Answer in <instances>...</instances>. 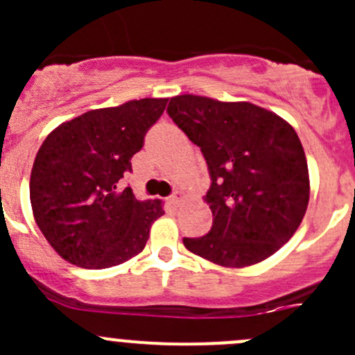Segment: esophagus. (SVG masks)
<instances>
[{
    "instance_id": "obj_1",
    "label": "esophagus",
    "mask_w": 355,
    "mask_h": 355,
    "mask_svg": "<svg viewBox=\"0 0 355 355\" xmlns=\"http://www.w3.org/2000/svg\"><path fill=\"white\" fill-rule=\"evenodd\" d=\"M182 199H184V192H182V191H175L173 194L170 196V199H168V200H170V202L173 204V206H177V204H180Z\"/></svg>"
}]
</instances>
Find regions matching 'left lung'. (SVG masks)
Returning <instances> with one entry per match:
<instances>
[{
  "label": "left lung",
  "instance_id": "left-lung-1",
  "mask_svg": "<svg viewBox=\"0 0 355 355\" xmlns=\"http://www.w3.org/2000/svg\"><path fill=\"white\" fill-rule=\"evenodd\" d=\"M166 113L200 148L209 171L213 227L184 239L191 252L220 266L244 268L287 244L309 202V171L292 125L250 103L184 94Z\"/></svg>",
  "mask_w": 355,
  "mask_h": 355
}]
</instances>
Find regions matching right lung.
I'll use <instances>...</instances> for the list:
<instances>
[{
    "label": "right lung",
    "instance_id": "1",
    "mask_svg": "<svg viewBox=\"0 0 355 355\" xmlns=\"http://www.w3.org/2000/svg\"><path fill=\"white\" fill-rule=\"evenodd\" d=\"M168 99H139L65 121L42 142L31 173V204L46 241L68 263L116 266L146 247L159 200H137L121 178Z\"/></svg>",
    "mask_w": 355,
    "mask_h": 355
}]
</instances>
